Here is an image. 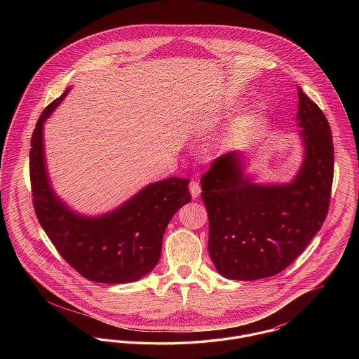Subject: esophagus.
<instances>
[{
    "instance_id": "34e87169",
    "label": "esophagus",
    "mask_w": 359,
    "mask_h": 359,
    "mask_svg": "<svg viewBox=\"0 0 359 359\" xmlns=\"http://www.w3.org/2000/svg\"><path fill=\"white\" fill-rule=\"evenodd\" d=\"M189 192H191V196L195 199V198H198L199 195H201V192H202V188H201V184L196 182V180H191L189 182Z\"/></svg>"
}]
</instances>
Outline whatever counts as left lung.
I'll use <instances>...</instances> for the list:
<instances>
[{
	"label": "left lung",
	"instance_id": "8db88e82",
	"mask_svg": "<svg viewBox=\"0 0 359 359\" xmlns=\"http://www.w3.org/2000/svg\"><path fill=\"white\" fill-rule=\"evenodd\" d=\"M304 161L290 184L258 186L243 177L238 154L215 158L203 173L208 252L226 278L252 281L280 273L325 222L334 179L332 135L320 107L299 87Z\"/></svg>",
	"mask_w": 359,
	"mask_h": 359
}]
</instances>
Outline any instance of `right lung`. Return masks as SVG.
Returning <instances> with one entry per match:
<instances>
[{"label": "right lung", "mask_w": 359, "mask_h": 359, "mask_svg": "<svg viewBox=\"0 0 359 359\" xmlns=\"http://www.w3.org/2000/svg\"><path fill=\"white\" fill-rule=\"evenodd\" d=\"M66 94L44 109L31 138L29 176L36 217L59 255L87 280L103 284L137 281L156 266L167 224L191 201L189 180L170 177L149 184L100 218L69 211L52 191L43 152V122Z\"/></svg>", "instance_id": "right-lung-1"}]
</instances>
